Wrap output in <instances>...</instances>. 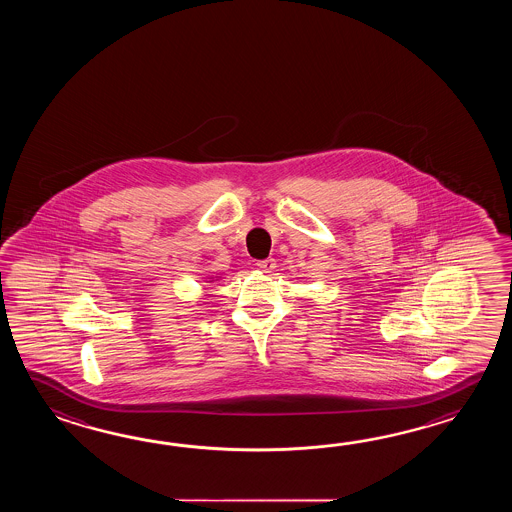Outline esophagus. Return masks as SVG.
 <instances>
[{
  "label": "esophagus",
  "instance_id": "34e87169",
  "mask_svg": "<svg viewBox=\"0 0 512 512\" xmlns=\"http://www.w3.org/2000/svg\"><path fill=\"white\" fill-rule=\"evenodd\" d=\"M256 267L261 269L263 272H271L276 267V261L274 258H267V260L256 261Z\"/></svg>",
  "mask_w": 512,
  "mask_h": 512
}]
</instances>
